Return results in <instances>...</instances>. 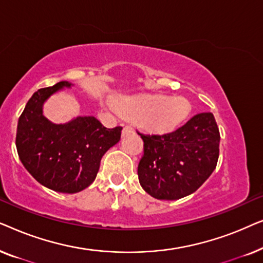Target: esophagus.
Masks as SVG:
<instances>
[{
  "label": "esophagus",
  "instance_id": "esophagus-1",
  "mask_svg": "<svg viewBox=\"0 0 263 263\" xmlns=\"http://www.w3.org/2000/svg\"><path fill=\"white\" fill-rule=\"evenodd\" d=\"M130 133H133V128L129 127V125H125V127L123 128V130H122V135H127V134H130Z\"/></svg>",
  "mask_w": 263,
  "mask_h": 263
}]
</instances>
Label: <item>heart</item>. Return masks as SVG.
I'll return each instance as SVG.
<instances>
[{"label": "heart", "mask_w": 263, "mask_h": 263, "mask_svg": "<svg viewBox=\"0 0 263 263\" xmlns=\"http://www.w3.org/2000/svg\"><path fill=\"white\" fill-rule=\"evenodd\" d=\"M107 105L111 110L120 111L125 116L134 118L138 123L154 134H166L176 130L188 117L190 105L179 96L160 95L123 96Z\"/></svg>", "instance_id": "b5f03b06"}]
</instances>
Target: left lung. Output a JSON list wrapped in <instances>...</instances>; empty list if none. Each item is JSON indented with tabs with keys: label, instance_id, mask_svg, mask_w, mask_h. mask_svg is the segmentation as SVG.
<instances>
[{
	"label": "left lung",
	"instance_id": "1",
	"mask_svg": "<svg viewBox=\"0 0 263 263\" xmlns=\"http://www.w3.org/2000/svg\"><path fill=\"white\" fill-rule=\"evenodd\" d=\"M138 166L143 190L158 200H178L196 192L217 166L220 134L212 112H201L175 132L140 134Z\"/></svg>",
	"mask_w": 263,
	"mask_h": 263
}]
</instances>
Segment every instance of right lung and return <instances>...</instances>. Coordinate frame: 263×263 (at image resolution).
<instances>
[{"label": "right lung", "instance_id": "right-lung-1", "mask_svg": "<svg viewBox=\"0 0 263 263\" xmlns=\"http://www.w3.org/2000/svg\"><path fill=\"white\" fill-rule=\"evenodd\" d=\"M68 81L41 88L31 97L17 122L15 145L25 168L35 181L59 193H79L92 184L106 151L121 139L122 127L107 129L93 116L63 124L49 121L43 105Z\"/></svg>", "mask_w": 263, "mask_h": 263}]
</instances>
